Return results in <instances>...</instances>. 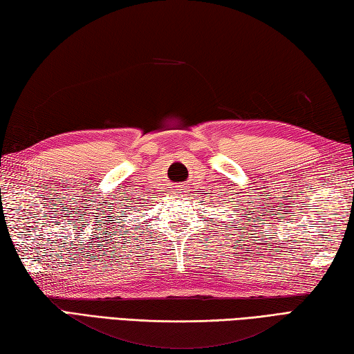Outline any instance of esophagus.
<instances>
[{
    "instance_id": "34e87169",
    "label": "esophagus",
    "mask_w": 354,
    "mask_h": 354,
    "mask_svg": "<svg viewBox=\"0 0 354 354\" xmlns=\"http://www.w3.org/2000/svg\"><path fill=\"white\" fill-rule=\"evenodd\" d=\"M185 191H187V187H183V185H177V187H176V193H177V194L183 196Z\"/></svg>"
}]
</instances>
